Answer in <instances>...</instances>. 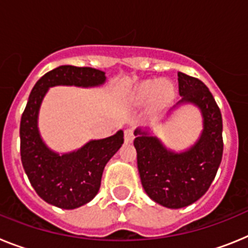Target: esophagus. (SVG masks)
I'll list each match as a JSON object with an SVG mask.
<instances>
[{"label": "esophagus", "mask_w": 248, "mask_h": 248, "mask_svg": "<svg viewBox=\"0 0 248 248\" xmlns=\"http://www.w3.org/2000/svg\"><path fill=\"white\" fill-rule=\"evenodd\" d=\"M124 139H125L126 144L133 143V140H134V131H133V129H126L125 133H124Z\"/></svg>", "instance_id": "esophagus-1"}]
</instances>
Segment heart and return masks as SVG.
<instances>
[{"mask_svg":"<svg viewBox=\"0 0 248 248\" xmlns=\"http://www.w3.org/2000/svg\"><path fill=\"white\" fill-rule=\"evenodd\" d=\"M174 97V88L172 85L165 80L160 82L141 83L137 87L133 93V102L138 105H144L151 100L154 108H163Z\"/></svg>","mask_w":248,"mask_h":248,"instance_id":"b5f03b06","label":"heart"}]
</instances>
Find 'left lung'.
<instances>
[{"label":"left lung","instance_id":"left-lung-1","mask_svg":"<svg viewBox=\"0 0 248 248\" xmlns=\"http://www.w3.org/2000/svg\"><path fill=\"white\" fill-rule=\"evenodd\" d=\"M177 82L181 98L164 122L184 105H192L202 119L198 139L186 149L174 150L151 128L134 130L141 185L151 200L168 209L186 207L205 195L216 176L223 151L222 117L211 92L201 80L181 72L177 73Z\"/></svg>","mask_w":248,"mask_h":248}]
</instances>
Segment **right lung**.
Returning a JSON list of instances; mask_svg holds the SVG:
<instances>
[{
    "label": "right lung",
    "instance_id": "add662e5",
    "mask_svg": "<svg viewBox=\"0 0 248 248\" xmlns=\"http://www.w3.org/2000/svg\"><path fill=\"white\" fill-rule=\"evenodd\" d=\"M105 82V72L99 69L61 65L34 84L22 114V165L39 198L59 209H78L95 198L105 165L124 143V131L118 130L111 137L92 139L80 148L58 153L46 144L39 131L41 105L53 87L97 88Z\"/></svg>",
    "mask_w": 248,
    "mask_h": 248
}]
</instances>
